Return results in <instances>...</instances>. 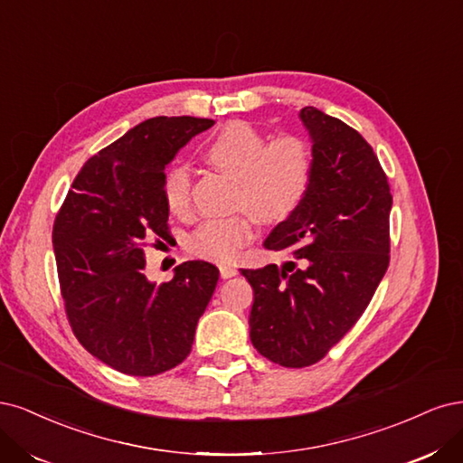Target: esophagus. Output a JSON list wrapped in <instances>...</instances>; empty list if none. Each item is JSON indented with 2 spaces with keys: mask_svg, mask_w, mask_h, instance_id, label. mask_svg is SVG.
I'll list each match as a JSON object with an SVG mask.
<instances>
[{
  "mask_svg": "<svg viewBox=\"0 0 463 463\" xmlns=\"http://www.w3.org/2000/svg\"><path fill=\"white\" fill-rule=\"evenodd\" d=\"M219 273H221L222 279H231V277L238 275V269H236L234 265H231V263H221L219 265Z\"/></svg>",
  "mask_w": 463,
  "mask_h": 463,
  "instance_id": "obj_1",
  "label": "esophagus"
}]
</instances>
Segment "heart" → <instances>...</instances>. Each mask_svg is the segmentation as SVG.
<instances>
[{
  "label": "heart",
  "instance_id": "1",
  "mask_svg": "<svg viewBox=\"0 0 463 463\" xmlns=\"http://www.w3.org/2000/svg\"><path fill=\"white\" fill-rule=\"evenodd\" d=\"M205 159L234 178L232 205L244 207L263 222L288 217L304 202L311 184L313 157L300 137L267 142L248 123L232 121L205 144ZM192 178L183 163L169 167L163 178V196L173 213H184L190 203ZM251 236L246 215L207 219L192 232L188 246L200 258L231 261Z\"/></svg>",
  "mask_w": 463,
  "mask_h": 463
}]
</instances>
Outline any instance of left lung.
Masks as SVG:
<instances>
[{"label":"left lung","mask_w":463,"mask_h":463,"mask_svg":"<svg viewBox=\"0 0 463 463\" xmlns=\"http://www.w3.org/2000/svg\"><path fill=\"white\" fill-rule=\"evenodd\" d=\"M313 175L304 202L263 246L290 261L242 269L251 345L282 367L317 364L362 317L389 267L391 186L373 147L340 118L304 108Z\"/></svg>","instance_id":"obj_1"}]
</instances>
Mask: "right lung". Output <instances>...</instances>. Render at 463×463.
<instances>
[{
	"label": "right lung",
	"mask_w": 463,
	"mask_h": 463,
	"mask_svg": "<svg viewBox=\"0 0 463 463\" xmlns=\"http://www.w3.org/2000/svg\"><path fill=\"white\" fill-rule=\"evenodd\" d=\"M212 118L154 117L84 163L53 222V251L74 336L106 365L152 377L183 364L219 269L184 261L163 285L144 248L169 238L165 167Z\"/></svg>",
	"instance_id": "right-lung-1"
}]
</instances>
